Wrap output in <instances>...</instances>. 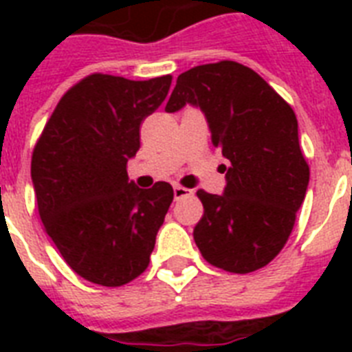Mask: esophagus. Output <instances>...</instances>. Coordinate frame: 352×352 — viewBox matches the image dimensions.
<instances>
[{"mask_svg": "<svg viewBox=\"0 0 352 352\" xmlns=\"http://www.w3.org/2000/svg\"><path fill=\"white\" fill-rule=\"evenodd\" d=\"M192 195V190H188V188H182V186H173V197H175V201H179V199H184V197H190Z\"/></svg>", "mask_w": 352, "mask_h": 352, "instance_id": "1", "label": "esophagus"}]
</instances>
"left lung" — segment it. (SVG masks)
Here are the masks:
<instances>
[{
  "instance_id": "1",
  "label": "left lung",
  "mask_w": 352,
  "mask_h": 352,
  "mask_svg": "<svg viewBox=\"0 0 352 352\" xmlns=\"http://www.w3.org/2000/svg\"><path fill=\"white\" fill-rule=\"evenodd\" d=\"M186 104L204 113L230 162L225 192H197L204 214L195 245L214 267L254 272L281 252L309 186L296 115L256 71L228 60L179 74L166 111Z\"/></svg>"
}]
</instances>
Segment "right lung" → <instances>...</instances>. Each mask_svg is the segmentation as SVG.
Returning a JSON list of instances; mask_svg holds the SVG:
<instances>
[{"label": "right lung", "instance_id": "add662e5", "mask_svg": "<svg viewBox=\"0 0 352 352\" xmlns=\"http://www.w3.org/2000/svg\"><path fill=\"white\" fill-rule=\"evenodd\" d=\"M170 85V74L144 82L91 74L62 96L36 144L30 177L41 223L91 283L120 287L149 265L173 188H138L126 166Z\"/></svg>", "mask_w": 352, "mask_h": 352}]
</instances>
